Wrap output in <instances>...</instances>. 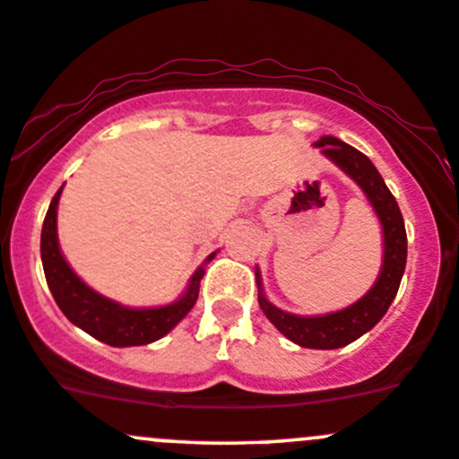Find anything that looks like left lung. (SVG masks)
I'll return each instance as SVG.
<instances>
[{"instance_id":"8db88e82","label":"left lung","mask_w":459,"mask_h":459,"mask_svg":"<svg viewBox=\"0 0 459 459\" xmlns=\"http://www.w3.org/2000/svg\"><path fill=\"white\" fill-rule=\"evenodd\" d=\"M314 145L323 148L320 152L338 165L349 178H353V183L365 192L367 201L376 212L382 228L380 273H377L371 290L353 305L323 316H299L282 311L281 307L267 300L263 290L261 269L256 267L258 305H261L269 323L291 342L307 349H340L371 332L394 302L406 264V230L398 201L389 192L385 178L380 177L369 157L329 134L320 136Z\"/></svg>"}]
</instances>
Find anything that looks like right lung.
<instances>
[{"label":"right lung","instance_id":"obj_1","mask_svg":"<svg viewBox=\"0 0 459 459\" xmlns=\"http://www.w3.org/2000/svg\"><path fill=\"white\" fill-rule=\"evenodd\" d=\"M61 190L64 186L50 201L44 228H41V263H44L50 294L65 318L74 327L83 329L92 338L101 340L110 347H139V344H150L172 332L196 305L205 264L216 256V252H212L205 263L192 273L181 299L159 307L121 305L86 285L61 254L59 236H56V207H59Z\"/></svg>","mask_w":459,"mask_h":459}]
</instances>
